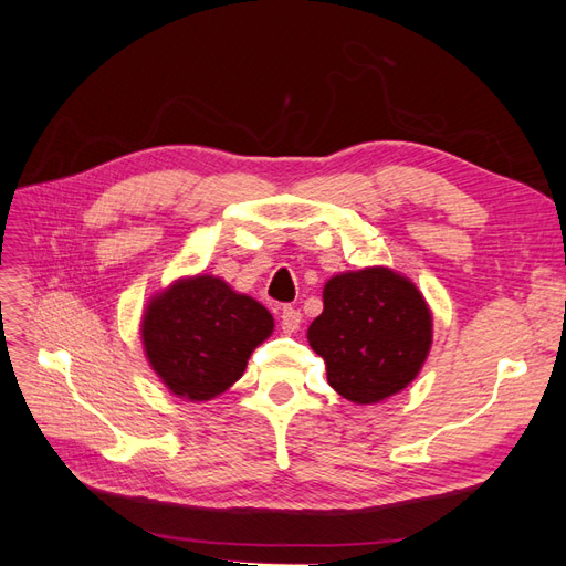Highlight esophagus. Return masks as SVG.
Masks as SVG:
<instances>
[{
	"instance_id": "34e87169",
	"label": "esophagus",
	"mask_w": 566,
	"mask_h": 566,
	"mask_svg": "<svg viewBox=\"0 0 566 566\" xmlns=\"http://www.w3.org/2000/svg\"><path fill=\"white\" fill-rule=\"evenodd\" d=\"M300 323H302L300 310H295V306H283V312H281L283 333H295L300 328Z\"/></svg>"
}]
</instances>
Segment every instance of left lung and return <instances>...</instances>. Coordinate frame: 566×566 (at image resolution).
Instances as JSON below:
<instances>
[{
	"instance_id": "1",
	"label": "left lung",
	"mask_w": 566,
	"mask_h": 566,
	"mask_svg": "<svg viewBox=\"0 0 566 566\" xmlns=\"http://www.w3.org/2000/svg\"><path fill=\"white\" fill-rule=\"evenodd\" d=\"M331 387L354 403H380L416 380L432 347V312L420 290L387 266L333 276L306 331Z\"/></svg>"
}]
</instances>
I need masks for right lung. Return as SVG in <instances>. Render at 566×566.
<instances>
[{
	"label": "right lung",
	"instance_id": "1",
	"mask_svg": "<svg viewBox=\"0 0 566 566\" xmlns=\"http://www.w3.org/2000/svg\"><path fill=\"white\" fill-rule=\"evenodd\" d=\"M271 333L266 306L205 273L150 297L142 321L150 368L188 401H210L241 380L250 354Z\"/></svg>",
	"mask_w": 566,
	"mask_h": 566
}]
</instances>
